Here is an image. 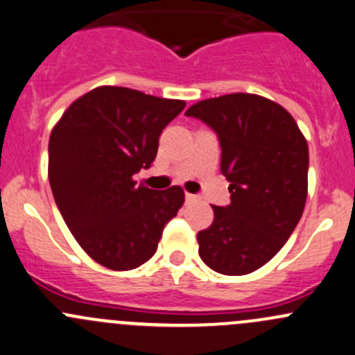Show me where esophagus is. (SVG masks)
Instances as JSON below:
<instances>
[{"mask_svg":"<svg viewBox=\"0 0 355 355\" xmlns=\"http://www.w3.org/2000/svg\"><path fill=\"white\" fill-rule=\"evenodd\" d=\"M197 199H199V197H197L196 193H185V202H187V204H192V202H196Z\"/></svg>","mask_w":355,"mask_h":355,"instance_id":"34e87169","label":"esophagus"}]
</instances>
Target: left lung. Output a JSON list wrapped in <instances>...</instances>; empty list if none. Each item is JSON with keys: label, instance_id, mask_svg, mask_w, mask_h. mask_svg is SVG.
<instances>
[{"label": "left lung", "instance_id": "left-lung-1", "mask_svg": "<svg viewBox=\"0 0 355 355\" xmlns=\"http://www.w3.org/2000/svg\"><path fill=\"white\" fill-rule=\"evenodd\" d=\"M216 132L231 202L212 206L199 255L212 270L245 275L266 266L303 216L309 155L293 115L272 100L231 93L185 112Z\"/></svg>", "mask_w": 355, "mask_h": 355}]
</instances>
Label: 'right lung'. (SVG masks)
<instances>
[{
    "mask_svg": "<svg viewBox=\"0 0 355 355\" xmlns=\"http://www.w3.org/2000/svg\"><path fill=\"white\" fill-rule=\"evenodd\" d=\"M184 107L182 100L100 87L71 103L52 129V196L73 236L100 266L130 270L148 262L184 204L177 185L158 192L132 178L151 166L163 129Z\"/></svg>",
    "mask_w": 355,
    "mask_h": 355,
    "instance_id": "1",
    "label": "right lung"
}]
</instances>
